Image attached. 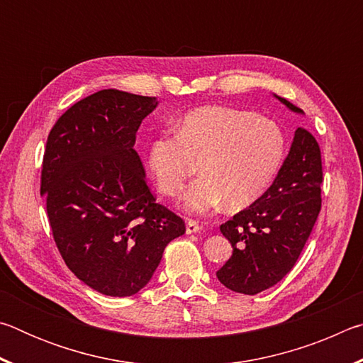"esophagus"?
Segmentation results:
<instances>
[{
    "label": "esophagus",
    "mask_w": 363,
    "mask_h": 363,
    "mask_svg": "<svg viewBox=\"0 0 363 363\" xmlns=\"http://www.w3.org/2000/svg\"><path fill=\"white\" fill-rule=\"evenodd\" d=\"M199 230H201V225L196 223V220L189 219L187 224H186V232L187 233H195V232H199Z\"/></svg>",
    "instance_id": "esophagus-1"
}]
</instances>
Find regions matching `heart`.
I'll list each match as a JSON object with an SVG mask.
<instances>
[{"label": "heart", "mask_w": 363, "mask_h": 363, "mask_svg": "<svg viewBox=\"0 0 363 363\" xmlns=\"http://www.w3.org/2000/svg\"><path fill=\"white\" fill-rule=\"evenodd\" d=\"M286 143L277 123L247 110L200 107L177 121L176 133L152 139L147 162L160 192L176 196L195 163L201 177L182 195L186 211L205 214L225 205L242 210L266 194L284 163Z\"/></svg>", "instance_id": "1"}]
</instances>
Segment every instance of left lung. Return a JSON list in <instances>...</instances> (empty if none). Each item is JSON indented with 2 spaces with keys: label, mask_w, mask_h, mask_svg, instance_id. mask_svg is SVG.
<instances>
[{
  "label": "left lung",
  "mask_w": 363,
  "mask_h": 363,
  "mask_svg": "<svg viewBox=\"0 0 363 363\" xmlns=\"http://www.w3.org/2000/svg\"><path fill=\"white\" fill-rule=\"evenodd\" d=\"M277 99L296 113L303 110ZM322 155L315 138L298 128L277 177L253 205L220 225L232 256L216 275L229 290L257 294L290 272L322 208Z\"/></svg>",
  "instance_id": "8db88e82"
}]
</instances>
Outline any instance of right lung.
Masks as SVG:
<instances>
[{
    "instance_id": "right-lung-1",
    "label": "right lung",
    "mask_w": 363,
    "mask_h": 363,
    "mask_svg": "<svg viewBox=\"0 0 363 363\" xmlns=\"http://www.w3.org/2000/svg\"><path fill=\"white\" fill-rule=\"evenodd\" d=\"M157 97L102 89L67 110L48 136L41 195L59 253L77 277L107 296L149 284L184 220L157 203L134 150Z\"/></svg>"
}]
</instances>
